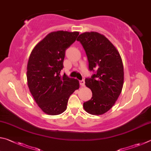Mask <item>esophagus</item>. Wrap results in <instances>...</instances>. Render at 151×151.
I'll return each instance as SVG.
<instances>
[{"instance_id":"obj_1","label":"esophagus","mask_w":151,"mask_h":151,"mask_svg":"<svg viewBox=\"0 0 151 151\" xmlns=\"http://www.w3.org/2000/svg\"><path fill=\"white\" fill-rule=\"evenodd\" d=\"M85 80H82V81H80V85L81 86H85Z\"/></svg>"}]
</instances>
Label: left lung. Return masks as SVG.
I'll list each match as a JSON object with an SVG mask.
<instances>
[{
    "label": "left lung",
    "mask_w": 151,
    "mask_h": 151,
    "mask_svg": "<svg viewBox=\"0 0 151 151\" xmlns=\"http://www.w3.org/2000/svg\"><path fill=\"white\" fill-rule=\"evenodd\" d=\"M76 40L85 50L89 70H96L85 79L93 96L83 103L84 109L89 114L101 115L112 108L121 93L124 83L122 58L116 47L100 33L84 32Z\"/></svg>",
    "instance_id": "left-lung-1"
}]
</instances>
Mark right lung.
<instances>
[{
  "label": "right lung",
  "mask_w": 151,
  "mask_h": 151,
  "mask_svg": "<svg viewBox=\"0 0 151 151\" xmlns=\"http://www.w3.org/2000/svg\"><path fill=\"white\" fill-rule=\"evenodd\" d=\"M78 35V32H52L30 53L27 64L28 86L38 106L49 115L63 113L69 96L79 88L77 79L60 75L65 50Z\"/></svg>",
  "instance_id": "1"
}]
</instances>
